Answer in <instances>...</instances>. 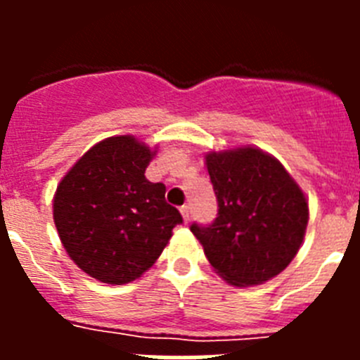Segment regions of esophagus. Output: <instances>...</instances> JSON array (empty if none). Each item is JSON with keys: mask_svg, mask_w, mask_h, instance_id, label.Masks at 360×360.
I'll return each mask as SVG.
<instances>
[{"mask_svg": "<svg viewBox=\"0 0 360 360\" xmlns=\"http://www.w3.org/2000/svg\"><path fill=\"white\" fill-rule=\"evenodd\" d=\"M180 212H182L184 221H189V218H191V207H189V205H182V207H180Z\"/></svg>", "mask_w": 360, "mask_h": 360, "instance_id": "34e87169", "label": "esophagus"}]
</instances>
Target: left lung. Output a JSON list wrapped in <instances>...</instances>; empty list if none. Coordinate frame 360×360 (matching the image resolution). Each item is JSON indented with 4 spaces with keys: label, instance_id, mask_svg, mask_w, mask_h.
<instances>
[{
    "label": "left lung",
    "instance_id": "8db88e82",
    "mask_svg": "<svg viewBox=\"0 0 360 360\" xmlns=\"http://www.w3.org/2000/svg\"><path fill=\"white\" fill-rule=\"evenodd\" d=\"M205 160L218 216L209 225L195 221L191 232L227 283L250 287L269 281L301 247L308 224L303 191L262 149L209 153Z\"/></svg>",
    "mask_w": 360,
    "mask_h": 360
}]
</instances>
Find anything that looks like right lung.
I'll return each mask as SVG.
<instances>
[{
  "label": "right lung",
  "instance_id": "obj_1",
  "mask_svg": "<svg viewBox=\"0 0 360 360\" xmlns=\"http://www.w3.org/2000/svg\"><path fill=\"white\" fill-rule=\"evenodd\" d=\"M155 151L129 135L98 142L66 173L53 221L68 256L91 278L124 285L157 262L184 221L164 184L146 178Z\"/></svg>",
  "mask_w": 360,
  "mask_h": 360
}]
</instances>
